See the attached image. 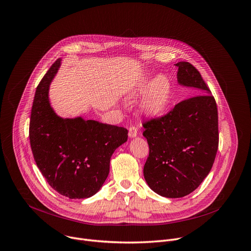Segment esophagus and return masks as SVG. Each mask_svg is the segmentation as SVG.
<instances>
[{
  "instance_id": "obj_1",
  "label": "esophagus",
  "mask_w": 251,
  "mask_h": 251,
  "mask_svg": "<svg viewBox=\"0 0 251 251\" xmlns=\"http://www.w3.org/2000/svg\"><path fill=\"white\" fill-rule=\"evenodd\" d=\"M128 135H129L130 138H135V137H137V135H138V129H137V127H136V126H131V127L129 128V133H128Z\"/></svg>"
}]
</instances>
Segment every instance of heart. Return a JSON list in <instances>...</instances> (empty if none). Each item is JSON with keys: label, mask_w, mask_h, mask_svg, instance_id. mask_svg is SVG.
<instances>
[{"label": "heart", "mask_w": 251, "mask_h": 251, "mask_svg": "<svg viewBox=\"0 0 251 251\" xmlns=\"http://www.w3.org/2000/svg\"><path fill=\"white\" fill-rule=\"evenodd\" d=\"M146 88L147 85H143L138 90V93H144ZM172 87L170 80L163 75L156 77L142 101L143 110L150 115L161 114L169 105Z\"/></svg>", "instance_id": "1"}]
</instances>
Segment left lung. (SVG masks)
Wrapping results in <instances>:
<instances>
[{
    "instance_id": "left-lung-1",
    "label": "left lung",
    "mask_w": 251,
    "mask_h": 251,
    "mask_svg": "<svg viewBox=\"0 0 251 251\" xmlns=\"http://www.w3.org/2000/svg\"><path fill=\"white\" fill-rule=\"evenodd\" d=\"M177 80L198 95L183 100L160 117L143 122L149 144L144 176L160 196L180 198L209 175L219 147L218 109L199 71L188 62L175 64Z\"/></svg>"
}]
</instances>
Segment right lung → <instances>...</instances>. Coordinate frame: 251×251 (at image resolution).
<instances>
[{
    "instance_id": "1",
    "label": "right lung",
    "mask_w": 251,
    "mask_h": 251,
    "mask_svg": "<svg viewBox=\"0 0 251 251\" xmlns=\"http://www.w3.org/2000/svg\"><path fill=\"white\" fill-rule=\"evenodd\" d=\"M56 60L36 88L29 122L34 160L48 184L70 199L89 198L109 174L114 151L128 139L124 127L81 117L63 119L50 106V82L60 67Z\"/></svg>"
}]
</instances>
